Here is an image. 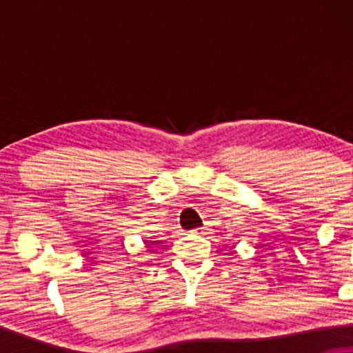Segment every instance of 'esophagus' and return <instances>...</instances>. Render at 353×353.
Wrapping results in <instances>:
<instances>
[{"label": "esophagus", "mask_w": 353, "mask_h": 353, "mask_svg": "<svg viewBox=\"0 0 353 353\" xmlns=\"http://www.w3.org/2000/svg\"><path fill=\"white\" fill-rule=\"evenodd\" d=\"M204 228H202V226H197V228H194V230H192V233H194V234H204Z\"/></svg>", "instance_id": "esophagus-1"}]
</instances>
